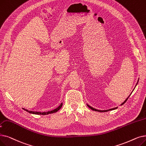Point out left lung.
I'll use <instances>...</instances> for the list:
<instances>
[{
	"mask_svg": "<svg viewBox=\"0 0 146 146\" xmlns=\"http://www.w3.org/2000/svg\"><path fill=\"white\" fill-rule=\"evenodd\" d=\"M128 98H126V100H125V101H124V102L123 103H122L121 104V105H123L124 103H126V101H127V100H128ZM89 107H90V108L91 109V110H94V111H99V112H106V111H109V110H114V109H117V107H115V108H113V109H109V110H97V109H94L93 107H91L90 106H89V105H87Z\"/></svg>",
	"mask_w": 146,
	"mask_h": 146,
	"instance_id": "1",
	"label": "left lung"
}]
</instances>
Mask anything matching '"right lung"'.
Instances as JSON below:
<instances>
[{"instance_id": "right-lung-1", "label": "right lung", "mask_w": 146, "mask_h": 146, "mask_svg": "<svg viewBox=\"0 0 146 146\" xmlns=\"http://www.w3.org/2000/svg\"><path fill=\"white\" fill-rule=\"evenodd\" d=\"M62 106V103H61L57 108H56L55 109L53 110H51V111H47V112H37V111H29L27 109H25L24 108H23V110H26V111L30 113H32V114H35V115H48V114H51V113H55L56 111H58L61 108V107Z\"/></svg>"}]
</instances>
